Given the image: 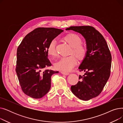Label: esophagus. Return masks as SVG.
<instances>
[{
	"mask_svg": "<svg viewBox=\"0 0 123 123\" xmlns=\"http://www.w3.org/2000/svg\"><path fill=\"white\" fill-rule=\"evenodd\" d=\"M61 73L62 74L65 75H68L69 74V73H68V72H61Z\"/></svg>",
	"mask_w": 123,
	"mask_h": 123,
	"instance_id": "1",
	"label": "esophagus"
}]
</instances>
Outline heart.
Segmentation results:
<instances>
[{"label": "heart", "mask_w": 123, "mask_h": 123, "mask_svg": "<svg viewBox=\"0 0 123 123\" xmlns=\"http://www.w3.org/2000/svg\"><path fill=\"white\" fill-rule=\"evenodd\" d=\"M65 40L72 47L70 51L71 54H74L80 60L84 58L87 52V48L85 45L82 44V39L80 36L75 34H70L64 38ZM56 41L52 40L47 47V53L51 56L56 55ZM77 58L74 55L66 57H62L55 63L56 69L64 72H68L71 70L77 64Z\"/></svg>", "instance_id": "obj_1"}]
</instances>
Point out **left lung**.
I'll list each match as a JSON object with an SVG mask.
<instances>
[{"instance_id": "1", "label": "left lung", "mask_w": 123, "mask_h": 123, "mask_svg": "<svg viewBox=\"0 0 123 123\" xmlns=\"http://www.w3.org/2000/svg\"><path fill=\"white\" fill-rule=\"evenodd\" d=\"M72 30L85 38L87 52L79 67L80 71L85 72L79 75L80 80L71 89L79 99L87 101L98 96L102 91L111 73L112 56L104 37L94 27L90 26H71Z\"/></svg>"}]
</instances>
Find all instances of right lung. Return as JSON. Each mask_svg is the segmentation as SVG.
<instances>
[{
	"instance_id": "right-lung-1",
	"label": "right lung",
	"mask_w": 123,
	"mask_h": 123,
	"mask_svg": "<svg viewBox=\"0 0 123 123\" xmlns=\"http://www.w3.org/2000/svg\"><path fill=\"white\" fill-rule=\"evenodd\" d=\"M63 30L39 27L25 36L17 50L16 72L22 91L34 99L46 95L51 88V77L58 71L45 70L51 66L48 59L49 42Z\"/></svg>"
}]
</instances>
